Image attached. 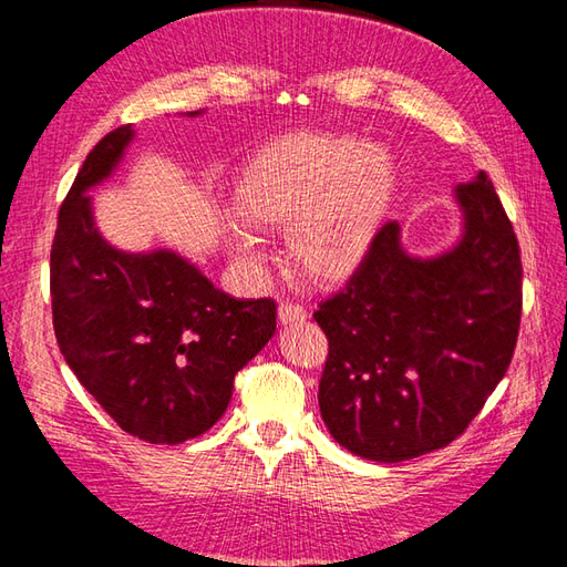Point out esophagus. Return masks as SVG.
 I'll return each mask as SVG.
<instances>
[{"label": "esophagus", "mask_w": 567, "mask_h": 567, "mask_svg": "<svg viewBox=\"0 0 567 567\" xmlns=\"http://www.w3.org/2000/svg\"><path fill=\"white\" fill-rule=\"evenodd\" d=\"M277 319H280V323H299L307 319V309L295 302H282L277 307Z\"/></svg>", "instance_id": "esophagus-1"}]
</instances>
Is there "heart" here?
I'll return each instance as SVG.
<instances>
[{"label": "heart", "mask_w": 567, "mask_h": 567, "mask_svg": "<svg viewBox=\"0 0 567 567\" xmlns=\"http://www.w3.org/2000/svg\"><path fill=\"white\" fill-rule=\"evenodd\" d=\"M396 187L382 146L353 136L290 134L260 148L234 185V212L256 228H290L295 268L317 285L348 280L365 260ZM238 258L260 262L258 238L226 226Z\"/></svg>", "instance_id": "1"}]
</instances>
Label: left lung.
Masks as SVG:
<instances>
[{
	"mask_svg": "<svg viewBox=\"0 0 567 567\" xmlns=\"http://www.w3.org/2000/svg\"><path fill=\"white\" fill-rule=\"evenodd\" d=\"M463 238L412 258L384 224L315 319L329 339L323 424L343 449L400 463L455 441L507 372L522 323V250L489 183L455 187Z\"/></svg>",
	"mask_w": 567,
	"mask_h": 567,
	"instance_id": "8db88e82",
	"label": "left lung"
}]
</instances>
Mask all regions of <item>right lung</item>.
<instances>
[{
	"instance_id": "add662e5",
	"label": "right lung",
	"mask_w": 567,
	"mask_h": 567,
	"mask_svg": "<svg viewBox=\"0 0 567 567\" xmlns=\"http://www.w3.org/2000/svg\"><path fill=\"white\" fill-rule=\"evenodd\" d=\"M131 138V124L110 131L60 207L53 329L70 370L118 426L146 443H183L221 419L236 372L272 339L277 307L228 297L177 252L106 244L84 192L112 175Z\"/></svg>"
}]
</instances>
